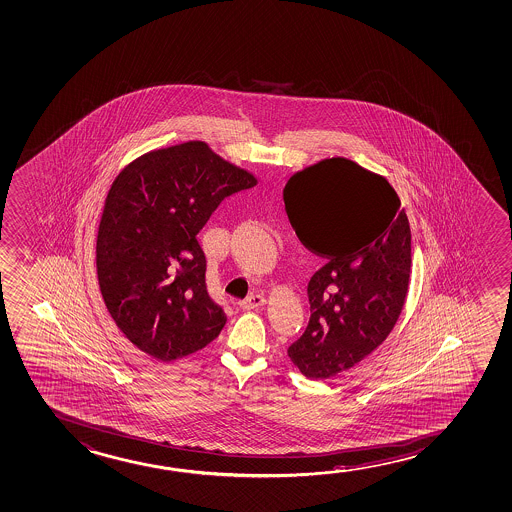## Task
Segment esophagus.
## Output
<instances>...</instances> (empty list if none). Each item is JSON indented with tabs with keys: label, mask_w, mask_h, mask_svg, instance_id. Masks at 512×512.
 <instances>
[{
	"label": "esophagus",
	"mask_w": 512,
	"mask_h": 512,
	"mask_svg": "<svg viewBox=\"0 0 512 512\" xmlns=\"http://www.w3.org/2000/svg\"><path fill=\"white\" fill-rule=\"evenodd\" d=\"M265 304H267V300H265L263 295H251V297L245 298V300L240 302V307L251 311V309H258V307H263Z\"/></svg>",
	"instance_id": "1"
}]
</instances>
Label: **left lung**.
I'll return each mask as SVG.
<instances>
[{
  "label": "left lung",
  "mask_w": 512,
  "mask_h": 512,
  "mask_svg": "<svg viewBox=\"0 0 512 512\" xmlns=\"http://www.w3.org/2000/svg\"><path fill=\"white\" fill-rule=\"evenodd\" d=\"M284 205L298 240L327 263L311 277V320L288 355L311 380L357 366L405 306L412 233L383 176L336 157L290 178Z\"/></svg>",
  "instance_id": "obj_1"
}]
</instances>
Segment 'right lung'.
Wrapping results in <instances>:
<instances>
[{"label":"right lung","instance_id":"right-lung-1","mask_svg":"<svg viewBox=\"0 0 512 512\" xmlns=\"http://www.w3.org/2000/svg\"><path fill=\"white\" fill-rule=\"evenodd\" d=\"M256 178L189 141L130 162L109 189L97 235L107 311L130 343L162 362L219 336L226 314L206 288L199 229Z\"/></svg>","mask_w":512,"mask_h":512}]
</instances>
